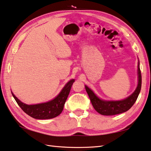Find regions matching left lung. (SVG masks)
Returning <instances> with one entry per match:
<instances>
[{
    "mask_svg": "<svg viewBox=\"0 0 151 151\" xmlns=\"http://www.w3.org/2000/svg\"><path fill=\"white\" fill-rule=\"evenodd\" d=\"M138 85L132 94L125 99L120 101H104L100 99L87 86H85L86 92L94 108L98 113L104 116H113L123 113L129 110L137 99L141 88V73L138 63Z\"/></svg>",
    "mask_w": 151,
    "mask_h": 151,
    "instance_id": "left-lung-1",
    "label": "left lung"
}]
</instances>
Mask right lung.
<instances>
[{
    "instance_id": "obj_1",
    "label": "right lung",
    "mask_w": 151,
    "mask_h": 151,
    "mask_svg": "<svg viewBox=\"0 0 151 151\" xmlns=\"http://www.w3.org/2000/svg\"><path fill=\"white\" fill-rule=\"evenodd\" d=\"M74 82V79L68 81L57 97L46 103L27 105L19 100L12 93V94L18 106L28 116L37 119H51L61 114Z\"/></svg>"
}]
</instances>
